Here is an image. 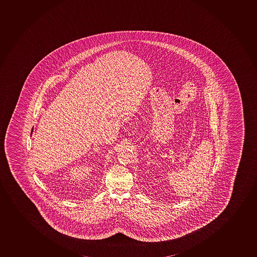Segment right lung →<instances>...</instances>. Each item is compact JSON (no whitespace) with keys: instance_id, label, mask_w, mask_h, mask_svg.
I'll return each instance as SVG.
<instances>
[{"instance_id":"obj_1","label":"right lung","mask_w":257,"mask_h":257,"mask_svg":"<svg viewBox=\"0 0 257 257\" xmlns=\"http://www.w3.org/2000/svg\"><path fill=\"white\" fill-rule=\"evenodd\" d=\"M32 132H33V130H32Z\"/></svg>"}]
</instances>
